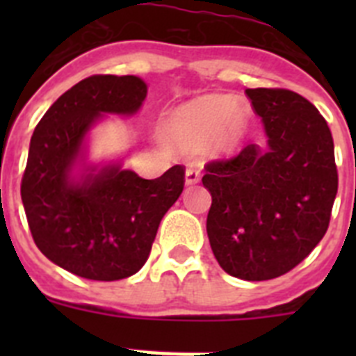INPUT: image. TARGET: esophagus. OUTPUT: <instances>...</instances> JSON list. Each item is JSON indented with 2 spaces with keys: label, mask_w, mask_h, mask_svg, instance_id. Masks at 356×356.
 Returning a JSON list of instances; mask_svg holds the SVG:
<instances>
[{
  "label": "esophagus",
  "mask_w": 356,
  "mask_h": 356,
  "mask_svg": "<svg viewBox=\"0 0 356 356\" xmlns=\"http://www.w3.org/2000/svg\"><path fill=\"white\" fill-rule=\"evenodd\" d=\"M201 180V175L196 168L193 165H187V171H185V184L187 185H194Z\"/></svg>",
  "instance_id": "1"
}]
</instances>
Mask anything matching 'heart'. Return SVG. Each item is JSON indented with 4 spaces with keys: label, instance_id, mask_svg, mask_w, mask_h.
Returning <instances> with one entry per match:
<instances>
[{
    "label": "heart",
    "instance_id": "heart-1",
    "mask_svg": "<svg viewBox=\"0 0 356 356\" xmlns=\"http://www.w3.org/2000/svg\"><path fill=\"white\" fill-rule=\"evenodd\" d=\"M250 114L234 105L229 96H203L176 110L169 121V135L184 149H200L216 137L219 149L238 146L248 130Z\"/></svg>",
    "mask_w": 356,
    "mask_h": 356
}]
</instances>
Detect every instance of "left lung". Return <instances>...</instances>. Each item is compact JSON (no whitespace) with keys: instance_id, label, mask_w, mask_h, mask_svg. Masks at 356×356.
I'll list each match as a JSON object with an SVG mask.
<instances>
[{"instance_id":"left-lung-1","label":"left lung","mask_w":356,"mask_h":356,"mask_svg":"<svg viewBox=\"0 0 356 356\" xmlns=\"http://www.w3.org/2000/svg\"><path fill=\"white\" fill-rule=\"evenodd\" d=\"M267 147H242L205 165L212 194L207 234L228 275L262 282L303 262L325 237L337 196L332 131L312 103L289 89H246Z\"/></svg>"}]
</instances>
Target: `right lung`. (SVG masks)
Returning a JSON list of instances; mask_svg holds the SVG:
<instances>
[{"mask_svg": "<svg viewBox=\"0 0 356 356\" xmlns=\"http://www.w3.org/2000/svg\"><path fill=\"white\" fill-rule=\"evenodd\" d=\"M147 87L137 76L94 74L62 94L31 135L21 197L37 248L72 275L114 282L146 264L162 217L180 197L185 168L144 180L121 165L71 171L102 114L131 115Z\"/></svg>", "mask_w": 356, "mask_h": 356, "instance_id": "add662e5", "label": "right lung"}]
</instances>
